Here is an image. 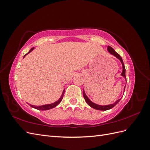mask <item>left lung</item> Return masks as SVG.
<instances>
[{"mask_svg":"<svg viewBox=\"0 0 150 150\" xmlns=\"http://www.w3.org/2000/svg\"><path fill=\"white\" fill-rule=\"evenodd\" d=\"M108 51L110 52V54H112V55H114L115 57H116L118 59L121 61V64H122V72L121 73V76H123L125 78H126V75H125V65H124V63H123V61H122V59L121 57L120 56V54H117L114 49H113L111 46H108ZM125 88L124 89V92H125ZM83 96L84 98V99L86 102L87 103V104H88L89 106H90L91 108H94V109H96V110H102V111H106V110H110V109L112 108L114 106H115L116 104L119 103V101L121 100V99H118V100H117L115 103H113L112 104H110V105H106V106H100V105H98V104H95L94 103H93L92 101H91L89 100V99L87 97V96H86L84 90H83Z\"/></svg>","mask_w":150,"mask_h":150,"instance_id":"1","label":"left lung"}]
</instances>
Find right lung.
<instances>
[{
	"label": "right lung",
	"instance_id": "1",
	"mask_svg": "<svg viewBox=\"0 0 150 150\" xmlns=\"http://www.w3.org/2000/svg\"><path fill=\"white\" fill-rule=\"evenodd\" d=\"M34 47H33V48H32V49L30 50V51H29V52L28 53H27V54H25V55L24 56V57L27 55V54H29V52H30L32 51H33V50L34 49ZM64 91H65V89H64V91H63L62 94V95H61V98H59V100H58V101H57L56 102L54 103L49 104H45V105L39 106L32 105V104H29V103H28V104H29V105H30V106H31L32 108H35V109H36V110H42V111H43V110H50V109H52V108H54V107H56V106H57V105H58L60 103V102L62 101V98H63V96H64Z\"/></svg>",
	"mask_w": 150,
	"mask_h": 150
}]
</instances>
